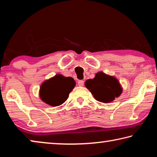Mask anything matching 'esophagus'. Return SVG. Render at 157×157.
Masks as SVG:
<instances>
[{
	"mask_svg": "<svg viewBox=\"0 0 157 157\" xmlns=\"http://www.w3.org/2000/svg\"><path fill=\"white\" fill-rule=\"evenodd\" d=\"M84 83V82L83 80H79V81L78 82V86H83Z\"/></svg>",
	"mask_w": 157,
	"mask_h": 157,
	"instance_id": "34e87169",
	"label": "esophagus"
}]
</instances>
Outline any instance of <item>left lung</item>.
Listing matches in <instances>:
<instances>
[{"label": "left lung", "instance_id": "1", "mask_svg": "<svg viewBox=\"0 0 157 157\" xmlns=\"http://www.w3.org/2000/svg\"><path fill=\"white\" fill-rule=\"evenodd\" d=\"M84 84L94 95L95 99L101 102H112L123 92V88L118 79L103 72L97 73L94 79H87Z\"/></svg>", "mask_w": 157, "mask_h": 157}]
</instances>
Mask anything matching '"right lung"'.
<instances>
[{"instance_id": "add662e5", "label": "right lung", "mask_w": 157, "mask_h": 157, "mask_svg": "<svg viewBox=\"0 0 157 157\" xmlns=\"http://www.w3.org/2000/svg\"><path fill=\"white\" fill-rule=\"evenodd\" d=\"M75 86V81L71 77L57 74L44 81L40 87L41 100L52 107L62 105Z\"/></svg>"}]
</instances>
